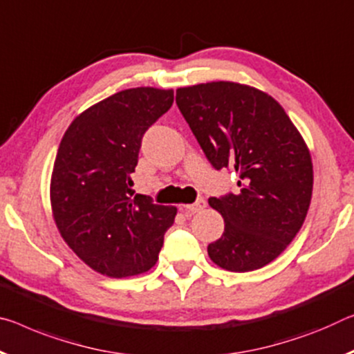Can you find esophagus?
Returning <instances> with one entry per match:
<instances>
[{
	"instance_id": "34e87169",
	"label": "esophagus",
	"mask_w": 354,
	"mask_h": 354,
	"mask_svg": "<svg viewBox=\"0 0 354 354\" xmlns=\"http://www.w3.org/2000/svg\"><path fill=\"white\" fill-rule=\"evenodd\" d=\"M205 206H206L205 198H198L197 201H195V203H192V205H183L181 207H183V209H186L187 212H192V214H195V212H200L201 209H203Z\"/></svg>"
}]
</instances>
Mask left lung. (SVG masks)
Instances as JSON below:
<instances>
[{
	"label": "left lung",
	"instance_id": "left-lung-1",
	"mask_svg": "<svg viewBox=\"0 0 354 354\" xmlns=\"http://www.w3.org/2000/svg\"><path fill=\"white\" fill-rule=\"evenodd\" d=\"M176 104L216 170L238 175V195L211 197L225 230L207 245L217 266L248 272L282 254L310 206L313 167L298 129L276 99L234 82L178 88Z\"/></svg>",
	"mask_w": 354,
	"mask_h": 354
}]
</instances>
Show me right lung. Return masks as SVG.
Here are the masks:
<instances>
[{"mask_svg":"<svg viewBox=\"0 0 354 354\" xmlns=\"http://www.w3.org/2000/svg\"><path fill=\"white\" fill-rule=\"evenodd\" d=\"M173 99V89H124L78 115L59 143L50 183L55 223L77 257L104 276L149 271L175 222V206L131 189L145 132Z\"/></svg>","mask_w":354,"mask_h":354,"instance_id":"right-lung-1","label":"right lung"}]
</instances>
